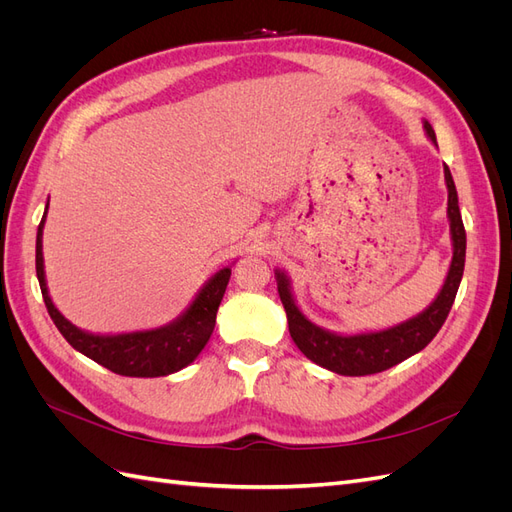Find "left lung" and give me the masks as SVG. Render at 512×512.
Instances as JSON below:
<instances>
[{
  "label": "left lung",
  "mask_w": 512,
  "mask_h": 512,
  "mask_svg": "<svg viewBox=\"0 0 512 512\" xmlns=\"http://www.w3.org/2000/svg\"><path fill=\"white\" fill-rule=\"evenodd\" d=\"M425 130L431 141L436 143V134H433V128L427 121H425ZM444 179L448 188V220H451V235H453V247H455L453 262L436 301H433L425 312L418 314L416 318L401 322L397 327L389 331H380V333H363V335L344 337V335L322 331L299 312V307L294 305V299L290 294L288 280L282 273H277V290H280V299L284 303L286 316H288L290 337L309 361H314L320 367H327L335 371V374H342V376L378 374V371L391 369L393 365L406 361L408 356L421 352L442 329V324L455 303L457 290L461 284V275H463V265H466V228H463V222H461L455 181L446 164H444Z\"/></svg>",
  "instance_id": "1"
}]
</instances>
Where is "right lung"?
I'll list each match as a JSON object with an SVG mask.
<instances>
[{
  "label": "right lung",
  "mask_w": 512,
  "mask_h": 512,
  "mask_svg": "<svg viewBox=\"0 0 512 512\" xmlns=\"http://www.w3.org/2000/svg\"><path fill=\"white\" fill-rule=\"evenodd\" d=\"M49 209V205H46ZM46 211L38 226L36 237V273L42 290V299L49 316L53 318L59 333L66 337V342L89 356L91 361L100 363L102 367L115 371L119 376H134V378H158L168 376L173 371L190 365L200 350L205 348L215 327V314L222 303L226 292L230 269H222L215 273L207 286L198 292V297L190 305L177 322L156 331H138L126 335H89L79 331L61 316L46 290L44 282V267H42V226H44Z\"/></svg>",
  "instance_id": "1"
}]
</instances>
